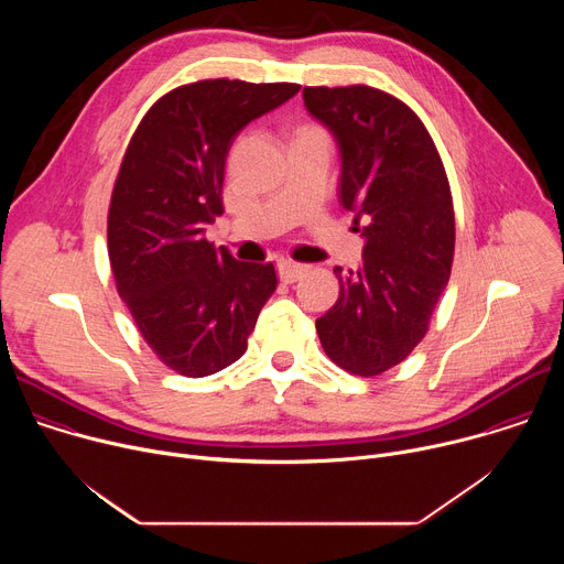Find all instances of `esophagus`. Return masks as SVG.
Here are the masks:
<instances>
[{
	"label": "esophagus",
	"mask_w": 564,
	"mask_h": 564,
	"mask_svg": "<svg viewBox=\"0 0 564 564\" xmlns=\"http://www.w3.org/2000/svg\"><path fill=\"white\" fill-rule=\"evenodd\" d=\"M305 272H307V265H303V263H296V261H290V259L279 261V276L288 283L299 281Z\"/></svg>",
	"instance_id": "1"
}]
</instances>
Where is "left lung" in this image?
Returning a JSON list of instances; mask_svg holds the SVG:
<instances>
[{
  "instance_id": "8db88e82",
  "label": "left lung",
  "mask_w": 564,
  "mask_h": 564,
  "mask_svg": "<svg viewBox=\"0 0 564 564\" xmlns=\"http://www.w3.org/2000/svg\"><path fill=\"white\" fill-rule=\"evenodd\" d=\"M307 113L337 140L339 203L364 236L359 270L335 268L337 303L316 318L326 355L361 377L404 361L448 283L455 216L442 158L404 102L366 85L305 87Z\"/></svg>"
}]
</instances>
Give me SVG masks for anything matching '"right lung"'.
<instances>
[{
    "label": "right lung",
    "instance_id": "add662e5",
    "mask_svg": "<svg viewBox=\"0 0 564 564\" xmlns=\"http://www.w3.org/2000/svg\"><path fill=\"white\" fill-rule=\"evenodd\" d=\"M299 89L185 85L147 111L127 147L109 207V261L140 335L181 375L207 377L240 359L276 290L272 263L236 261L205 231L223 214L234 138Z\"/></svg>",
    "mask_w": 564,
    "mask_h": 564
}]
</instances>
